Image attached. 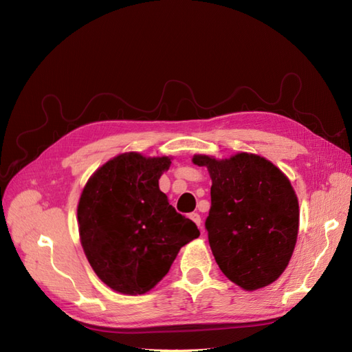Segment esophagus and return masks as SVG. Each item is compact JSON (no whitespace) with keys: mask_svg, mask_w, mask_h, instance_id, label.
Masks as SVG:
<instances>
[{"mask_svg":"<svg viewBox=\"0 0 352 352\" xmlns=\"http://www.w3.org/2000/svg\"><path fill=\"white\" fill-rule=\"evenodd\" d=\"M189 219L192 220L198 228H201V216L198 214V212H190V214H189Z\"/></svg>","mask_w":352,"mask_h":352,"instance_id":"esophagus-1","label":"esophagus"}]
</instances>
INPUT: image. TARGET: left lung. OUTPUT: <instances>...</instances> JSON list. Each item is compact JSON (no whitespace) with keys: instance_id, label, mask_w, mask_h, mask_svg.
<instances>
[{"instance_id":"8db88e82","label":"left lung","mask_w":352,"mask_h":352,"mask_svg":"<svg viewBox=\"0 0 352 352\" xmlns=\"http://www.w3.org/2000/svg\"><path fill=\"white\" fill-rule=\"evenodd\" d=\"M192 163L207 167L212 182L206 229L220 270L245 291L278 280L300 228L289 179L269 160L250 153L221 160L195 154Z\"/></svg>"}]
</instances>
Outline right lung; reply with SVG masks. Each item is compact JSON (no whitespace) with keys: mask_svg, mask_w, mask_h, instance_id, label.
<instances>
[{"mask_svg":"<svg viewBox=\"0 0 352 352\" xmlns=\"http://www.w3.org/2000/svg\"><path fill=\"white\" fill-rule=\"evenodd\" d=\"M172 157L123 153L88 179L78 204L79 238L95 274L124 295H142L168 273L179 250L199 236L160 190Z\"/></svg>","mask_w":352,"mask_h":352,"instance_id":"1","label":"right lung"}]
</instances>
